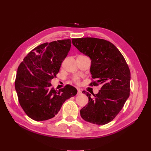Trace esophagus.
I'll return each mask as SVG.
<instances>
[{"label": "esophagus", "mask_w": 151, "mask_h": 151, "mask_svg": "<svg viewBox=\"0 0 151 151\" xmlns=\"http://www.w3.org/2000/svg\"><path fill=\"white\" fill-rule=\"evenodd\" d=\"M82 94V91L81 89H78V90H77V94Z\"/></svg>", "instance_id": "esophagus-1"}]
</instances>
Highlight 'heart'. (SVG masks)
<instances>
[{
  "label": "heart",
  "mask_w": 151,
  "mask_h": 151,
  "mask_svg": "<svg viewBox=\"0 0 151 151\" xmlns=\"http://www.w3.org/2000/svg\"><path fill=\"white\" fill-rule=\"evenodd\" d=\"M73 81L76 83L77 84H79L80 83V78L79 77L76 76L73 77Z\"/></svg>",
  "instance_id": "heart-1"
}]
</instances>
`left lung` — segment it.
<instances>
[{"instance_id": "obj_1", "label": "left lung", "mask_w": 151, "mask_h": 151, "mask_svg": "<svg viewBox=\"0 0 151 151\" xmlns=\"http://www.w3.org/2000/svg\"><path fill=\"white\" fill-rule=\"evenodd\" d=\"M72 44L91 59L93 81L89 86L101 85L99 93L93 94L83 91L89 101L81 109L83 119L96 125L112 121L124 106L130 91V71L125 59L111 42L96 38L72 39Z\"/></svg>"}]
</instances>
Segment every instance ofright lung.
I'll return each instance as SVG.
<instances>
[{
  "instance_id": "1",
  "label": "right lung",
  "mask_w": 151,
  "mask_h": 151,
  "mask_svg": "<svg viewBox=\"0 0 151 151\" xmlns=\"http://www.w3.org/2000/svg\"><path fill=\"white\" fill-rule=\"evenodd\" d=\"M71 47L70 39L45 43L27 55L17 68L15 88L22 109L35 121L55 116L67 99L76 95L70 85L55 90L50 81L58 73Z\"/></svg>"
}]
</instances>
